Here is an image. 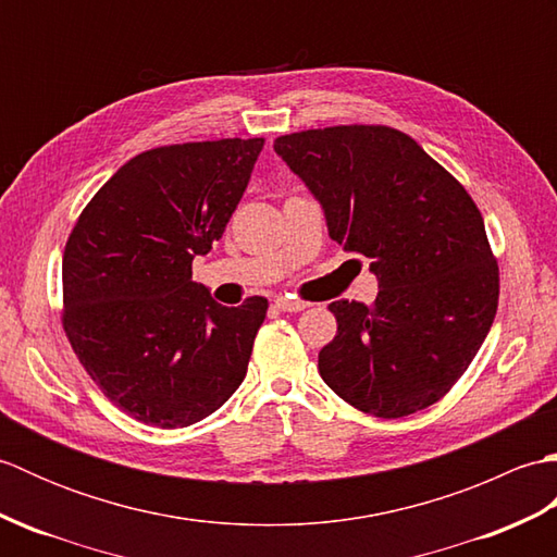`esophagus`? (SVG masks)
I'll list each match as a JSON object with an SVG mask.
<instances>
[{
    "instance_id": "34e87169",
    "label": "esophagus",
    "mask_w": 557,
    "mask_h": 557,
    "mask_svg": "<svg viewBox=\"0 0 557 557\" xmlns=\"http://www.w3.org/2000/svg\"><path fill=\"white\" fill-rule=\"evenodd\" d=\"M275 306H277L280 311H285V313H299V311H304V309H309L311 304H306V301H301V299L277 297V299H275Z\"/></svg>"
}]
</instances>
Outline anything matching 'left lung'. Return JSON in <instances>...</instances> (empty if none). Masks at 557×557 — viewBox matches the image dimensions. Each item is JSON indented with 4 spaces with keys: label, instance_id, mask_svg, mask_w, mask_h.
Listing matches in <instances>:
<instances>
[{
    "label": "left lung",
    "instance_id": "8db88e82",
    "mask_svg": "<svg viewBox=\"0 0 557 557\" xmlns=\"http://www.w3.org/2000/svg\"><path fill=\"white\" fill-rule=\"evenodd\" d=\"M275 152L321 203L330 239L369 258L373 306L330 304L321 377L351 407L399 419L435 405L474 361L498 309V265L474 200L411 136L330 126Z\"/></svg>",
    "mask_w": 557,
    "mask_h": 557
}]
</instances>
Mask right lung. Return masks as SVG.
<instances>
[{"label": "right lung", "mask_w": 557, "mask_h": 557, "mask_svg": "<svg viewBox=\"0 0 557 557\" xmlns=\"http://www.w3.org/2000/svg\"><path fill=\"white\" fill-rule=\"evenodd\" d=\"M263 138L146 150L81 212L64 260V330L110 401L160 429L210 417L242 385L268 301L236 309L191 280L251 180Z\"/></svg>", "instance_id": "right-lung-1"}]
</instances>
